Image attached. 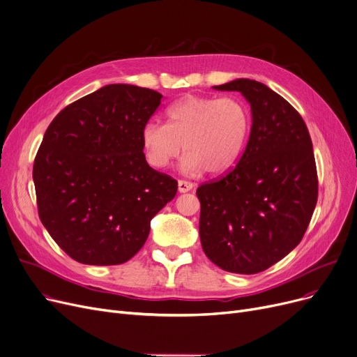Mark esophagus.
<instances>
[{
	"mask_svg": "<svg viewBox=\"0 0 357 357\" xmlns=\"http://www.w3.org/2000/svg\"><path fill=\"white\" fill-rule=\"evenodd\" d=\"M194 188V183L192 182H188V181H178V190L179 192H188Z\"/></svg>",
	"mask_w": 357,
	"mask_h": 357,
	"instance_id": "obj_1",
	"label": "esophagus"
}]
</instances>
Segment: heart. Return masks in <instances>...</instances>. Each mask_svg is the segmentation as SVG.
I'll list each match as a JSON object with an SVG mask.
<instances>
[{
	"mask_svg": "<svg viewBox=\"0 0 357 357\" xmlns=\"http://www.w3.org/2000/svg\"><path fill=\"white\" fill-rule=\"evenodd\" d=\"M166 123L149 121L142 130L147 163L165 169L179 153L183 174H222L234 166L251 130L250 111L236 98L188 95L166 109Z\"/></svg>",
	"mask_w": 357,
	"mask_h": 357,
	"instance_id": "heart-1",
	"label": "heart"
}]
</instances>
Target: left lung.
Masks as SVG:
<instances>
[{
    "label": "left lung",
    "mask_w": 357,
    "mask_h": 357,
    "mask_svg": "<svg viewBox=\"0 0 357 357\" xmlns=\"http://www.w3.org/2000/svg\"><path fill=\"white\" fill-rule=\"evenodd\" d=\"M213 89L239 91L252 126L238 165L197 190L199 239L217 267L255 274L293 251L311 222L318 198L312 142L298 111L266 84L238 79Z\"/></svg>",
    "instance_id": "left-lung-1"
}]
</instances>
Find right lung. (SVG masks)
I'll use <instances>...</instances> for the list:
<instances>
[{"mask_svg":"<svg viewBox=\"0 0 357 357\" xmlns=\"http://www.w3.org/2000/svg\"><path fill=\"white\" fill-rule=\"evenodd\" d=\"M159 91L107 84L61 111L33 165L40 222L73 259L116 266L142 250L178 182L146 162L142 130Z\"/></svg>","mask_w":357,"mask_h":357,"instance_id":"add662e5","label":"right lung"}]
</instances>
